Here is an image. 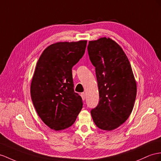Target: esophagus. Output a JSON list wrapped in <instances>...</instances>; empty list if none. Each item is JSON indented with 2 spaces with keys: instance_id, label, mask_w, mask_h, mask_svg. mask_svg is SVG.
<instances>
[{
  "instance_id": "esophagus-1",
  "label": "esophagus",
  "mask_w": 161,
  "mask_h": 161,
  "mask_svg": "<svg viewBox=\"0 0 161 161\" xmlns=\"http://www.w3.org/2000/svg\"><path fill=\"white\" fill-rule=\"evenodd\" d=\"M80 95H81V98H82V100H83V101H84L85 99H86V94H85V93H81V94H80Z\"/></svg>"
}]
</instances>
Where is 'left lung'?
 I'll use <instances>...</instances> for the list:
<instances>
[{"label":"left lung","instance_id":"left-lung-1","mask_svg":"<svg viewBox=\"0 0 161 161\" xmlns=\"http://www.w3.org/2000/svg\"><path fill=\"white\" fill-rule=\"evenodd\" d=\"M90 60L95 67L99 102L91 110L97 126L112 130L130 115L137 94V84L130 64L121 47L106 37L90 41Z\"/></svg>","mask_w":161,"mask_h":161}]
</instances>
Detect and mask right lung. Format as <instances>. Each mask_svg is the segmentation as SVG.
<instances>
[{"label":"right lung","instance_id":"obj_1","mask_svg":"<svg viewBox=\"0 0 161 161\" xmlns=\"http://www.w3.org/2000/svg\"><path fill=\"white\" fill-rule=\"evenodd\" d=\"M87 41L49 45L36 63L31 86L32 103L42 121L60 130L75 122L83 105L74 92L72 67L85 53Z\"/></svg>","mask_w":161,"mask_h":161}]
</instances>
